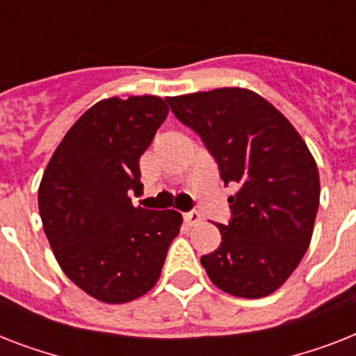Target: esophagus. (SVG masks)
<instances>
[{"mask_svg":"<svg viewBox=\"0 0 356 356\" xmlns=\"http://www.w3.org/2000/svg\"><path fill=\"white\" fill-rule=\"evenodd\" d=\"M183 218H184V222L188 223V225H197V223L201 222L200 212H186Z\"/></svg>","mask_w":356,"mask_h":356,"instance_id":"obj_1","label":"esophagus"}]
</instances>
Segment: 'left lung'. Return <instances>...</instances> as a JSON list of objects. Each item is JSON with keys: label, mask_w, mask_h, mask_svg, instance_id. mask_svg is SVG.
<instances>
[{"label": "left lung", "mask_w": 356, "mask_h": 356, "mask_svg": "<svg viewBox=\"0 0 356 356\" xmlns=\"http://www.w3.org/2000/svg\"><path fill=\"white\" fill-rule=\"evenodd\" d=\"M172 113L200 134L220 166L233 218L222 243L201 257L207 275L236 298H266L307 253L320 205V173L310 149L270 102L248 88L168 97Z\"/></svg>", "instance_id": "obj_1"}]
</instances>
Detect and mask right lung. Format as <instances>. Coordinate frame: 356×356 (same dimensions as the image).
<instances>
[{"instance_id":"1","label":"right lung","mask_w":356,"mask_h":356,"mask_svg":"<svg viewBox=\"0 0 356 356\" xmlns=\"http://www.w3.org/2000/svg\"><path fill=\"white\" fill-rule=\"evenodd\" d=\"M159 96L108 97L70 127L49 159L38 211L53 254L97 301L129 303L155 286L179 234L177 211L134 207L140 156L168 116Z\"/></svg>"}]
</instances>
